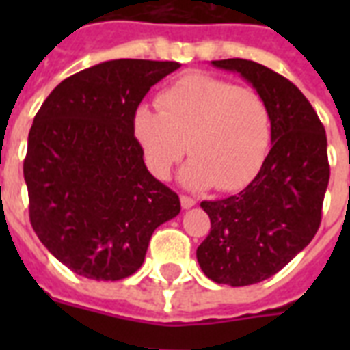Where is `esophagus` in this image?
Returning <instances> with one entry per match:
<instances>
[{"mask_svg":"<svg viewBox=\"0 0 350 350\" xmlns=\"http://www.w3.org/2000/svg\"><path fill=\"white\" fill-rule=\"evenodd\" d=\"M180 202H181V207H183V208H191V207H194V205H196V200H194V198H191V196H187V194H181Z\"/></svg>","mask_w":350,"mask_h":350,"instance_id":"obj_1","label":"esophagus"}]
</instances>
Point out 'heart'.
Segmentation results:
<instances>
[{"label":"heart","instance_id":"heart-1","mask_svg":"<svg viewBox=\"0 0 350 350\" xmlns=\"http://www.w3.org/2000/svg\"><path fill=\"white\" fill-rule=\"evenodd\" d=\"M158 105L137 107L132 121L154 176L167 178L185 150L192 158L181 180L194 189L239 191L258 174L271 148L272 120L254 90L187 74L161 90Z\"/></svg>","mask_w":350,"mask_h":350}]
</instances>
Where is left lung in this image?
<instances>
[{
	"instance_id": "left-lung-1",
	"label": "left lung",
	"mask_w": 350,
	"mask_h": 350,
	"mask_svg": "<svg viewBox=\"0 0 350 350\" xmlns=\"http://www.w3.org/2000/svg\"><path fill=\"white\" fill-rule=\"evenodd\" d=\"M213 65L247 79L272 120V147L254 180L234 196L202 202L211 232L198 263L213 282L243 287L282 271L320 229L331 176L327 136L309 100L282 74L239 57Z\"/></svg>"
}]
</instances>
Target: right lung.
Segmentation results:
<instances>
[{
    "mask_svg": "<svg viewBox=\"0 0 350 350\" xmlns=\"http://www.w3.org/2000/svg\"><path fill=\"white\" fill-rule=\"evenodd\" d=\"M176 62L112 59L63 79L34 118L23 176L32 229L79 276L116 282L142 267L180 198L145 167L134 112Z\"/></svg>",
    "mask_w": 350,
    "mask_h": 350,
    "instance_id": "right-lung-1",
    "label": "right lung"
}]
</instances>
